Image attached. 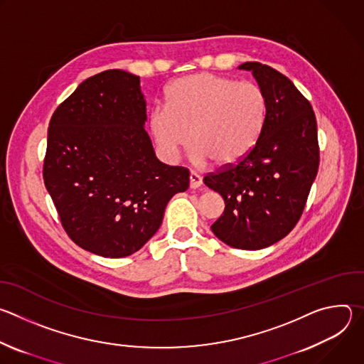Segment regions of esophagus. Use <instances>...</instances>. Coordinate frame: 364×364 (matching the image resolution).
Returning a JSON list of instances; mask_svg holds the SVG:
<instances>
[{
  "instance_id": "1",
  "label": "esophagus",
  "mask_w": 364,
  "mask_h": 364,
  "mask_svg": "<svg viewBox=\"0 0 364 364\" xmlns=\"http://www.w3.org/2000/svg\"><path fill=\"white\" fill-rule=\"evenodd\" d=\"M201 184H203V178L197 173L191 171L190 173V188H198Z\"/></svg>"
}]
</instances>
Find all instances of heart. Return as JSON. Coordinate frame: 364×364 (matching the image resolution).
I'll use <instances>...</instances> for the list:
<instances>
[{
  "mask_svg": "<svg viewBox=\"0 0 364 364\" xmlns=\"http://www.w3.org/2000/svg\"><path fill=\"white\" fill-rule=\"evenodd\" d=\"M267 107L262 87L253 82L196 73L167 87L166 108H155L148 124L164 160L176 161L193 142L197 163L230 167L256 146Z\"/></svg>",
  "mask_w": 364,
  "mask_h": 364,
  "instance_id": "obj_1",
  "label": "heart"
}]
</instances>
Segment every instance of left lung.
Instances as JSON below:
<instances>
[{
	"instance_id": "1",
	"label": "left lung",
	"mask_w": 364,
	"mask_h": 364,
	"mask_svg": "<svg viewBox=\"0 0 364 364\" xmlns=\"http://www.w3.org/2000/svg\"><path fill=\"white\" fill-rule=\"evenodd\" d=\"M267 96V119L256 146L240 163L204 177L225 200L212 232L223 243L245 250L268 247L299 220L318 164L317 121L311 103L278 70L246 62Z\"/></svg>"
}]
</instances>
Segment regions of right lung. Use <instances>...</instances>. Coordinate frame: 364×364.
<instances>
[{
  "label": "right lung",
  "mask_w": 364,
  "mask_h": 364,
  "mask_svg": "<svg viewBox=\"0 0 364 364\" xmlns=\"http://www.w3.org/2000/svg\"><path fill=\"white\" fill-rule=\"evenodd\" d=\"M139 76L114 69L82 82L48 124L43 178L69 237L103 257L139 250L188 188L184 167L155 157Z\"/></svg>",
  "instance_id": "1"
}]
</instances>
